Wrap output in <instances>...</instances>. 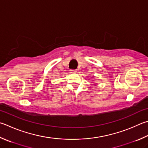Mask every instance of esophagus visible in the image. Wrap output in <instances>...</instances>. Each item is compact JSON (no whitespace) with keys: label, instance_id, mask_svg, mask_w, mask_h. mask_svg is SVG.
I'll return each mask as SVG.
<instances>
[{"label":"esophagus","instance_id":"1","mask_svg":"<svg viewBox=\"0 0 148 148\" xmlns=\"http://www.w3.org/2000/svg\"><path fill=\"white\" fill-rule=\"evenodd\" d=\"M76 70H71V73H76Z\"/></svg>","mask_w":148,"mask_h":148}]
</instances>
